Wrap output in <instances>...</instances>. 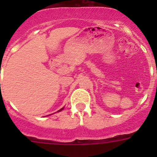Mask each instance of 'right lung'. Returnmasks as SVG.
I'll use <instances>...</instances> for the list:
<instances>
[{
	"label": "right lung",
	"instance_id": "1",
	"mask_svg": "<svg viewBox=\"0 0 157 157\" xmlns=\"http://www.w3.org/2000/svg\"><path fill=\"white\" fill-rule=\"evenodd\" d=\"M62 109H63V108L61 109H60V110H58V112H60V111H61V110H62Z\"/></svg>",
	"mask_w": 157,
	"mask_h": 157
}]
</instances>
